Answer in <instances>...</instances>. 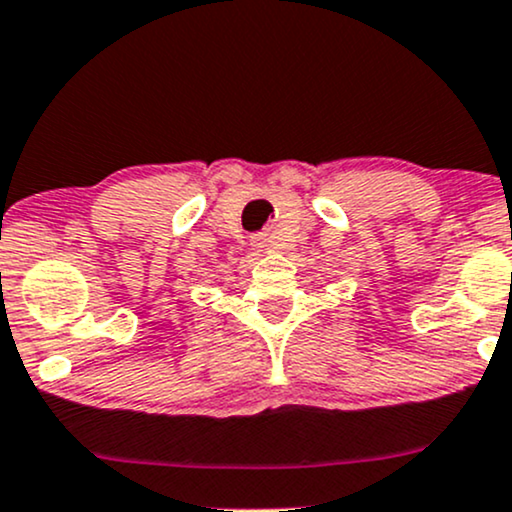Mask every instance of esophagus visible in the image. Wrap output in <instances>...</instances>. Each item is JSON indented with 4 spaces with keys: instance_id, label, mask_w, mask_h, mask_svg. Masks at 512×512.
Returning a JSON list of instances; mask_svg holds the SVG:
<instances>
[{
    "instance_id": "esophagus-1",
    "label": "esophagus",
    "mask_w": 512,
    "mask_h": 512,
    "mask_svg": "<svg viewBox=\"0 0 512 512\" xmlns=\"http://www.w3.org/2000/svg\"><path fill=\"white\" fill-rule=\"evenodd\" d=\"M257 248H262V243H257Z\"/></svg>"
}]
</instances>
